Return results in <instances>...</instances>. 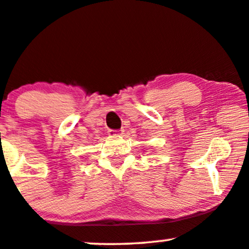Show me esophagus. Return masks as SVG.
I'll list each match as a JSON object with an SVG mask.
<instances>
[{"label":"esophagus","mask_w":249,"mask_h":249,"mask_svg":"<svg viewBox=\"0 0 249 249\" xmlns=\"http://www.w3.org/2000/svg\"><path fill=\"white\" fill-rule=\"evenodd\" d=\"M124 129H120V130H114V129H108V131H107V133H108V135L109 136H115V135H122L124 134Z\"/></svg>","instance_id":"1"}]
</instances>
